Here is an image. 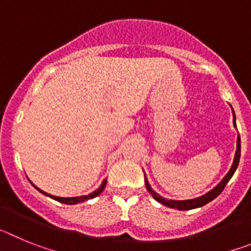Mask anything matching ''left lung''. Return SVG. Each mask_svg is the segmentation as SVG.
<instances>
[{
    "label": "left lung",
    "instance_id": "1",
    "mask_svg": "<svg viewBox=\"0 0 251 251\" xmlns=\"http://www.w3.org/2000/svg\"><path fill=\"white\" fill-rule=\"evenodd\" d=\"M234 126L236 127V124H235V114H234ZM240 147H241L240 136H239L238 137V150H236V154H235V159H234V163H232L231 168H230V171L227 172V175L224 177L223 181H221V182L219 183V185H217L214 190H211L210 192H207L206 195H203V196L197 197V199H194V200H186V201L166 200V199H163V197H161L159 195H157L156 192L153 191L152 188H151L150 183H148L147 178H145L146 187H147V190L150 191V194L154 197V200H157L158 202L163 203V205L168 206V207H171V208H177V210H191V208L201 207V206L206 205V203H208L210 201L214 200V199H216V197L224 191V188H225V186L227 185L229 179L231 178L232 175H234V172L236 171V168H238L239 161H240Z\"/></svg>",
    "mask_w": 251,
    "mask_h": 251
}]
</instances>
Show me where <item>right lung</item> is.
<instances>
[{"instance_id": "add662e5", "label": "right lung", "mask_w": 251, "mask_h": 251, "mask_svg": "<svg viewBox=\"0 0 251 251\" xmlns=\"http://www.w3.org/2000/svg\"><path fill=\"white\" fill-rule=\"evenodd\" d=\"M105 185H106V179H104L103 183H101V186L98 188V190H97V191H94V192H93V194L88 195V196H79V197H56V196H52V195H48V194H46V192L41 191V190H40V188H37L36 186H35V187H36L37 190H39V191L41 192V194L46 195V196L51 197V199H54V200L59 201V202L66 203V205H75V203L84 202V201L90 200V199H94V197H97V196H98V195H100L101 191H103V190H104V187H105Z\"/></svg>"}]
</instances>
